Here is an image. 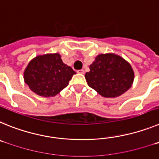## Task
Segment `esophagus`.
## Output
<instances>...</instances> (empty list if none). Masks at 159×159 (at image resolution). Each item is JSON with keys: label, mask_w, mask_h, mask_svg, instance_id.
<instances>
[{"label": "esophagus", "mask_w": 159, "mask_h": 159, "mask_svg": "<svg viewBox=\"0 0 159 159\" xmlns=\"http://www.w3.org/2000/svg\"><path fill=\"white\" fill-rule=\"evenodd\" d=\"M77 72H78L79 74H84V70H83V69L78 70V71H77Z\"/></svg>", "instance_id": "1"}]
</instances>
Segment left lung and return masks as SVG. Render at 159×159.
Returning a JSON list of instances; mask_svg holds the SVG:
<instances>
[{
  "label": "left lung",
  "mask_w": 159,
  "mask_h": 159,
  "mask_svg": "<svg viewBox=\"0 0 159 159\" xmlns=\"http://www.w3.org/2000/svg\"><path fill=\"white\" fill-rule=\"evenodd\" d=\"M89 68L90 71L85 74L88 86L105 98L120 96L134 82L131 65L115 53L98 55Z\"/></svg>",
  "instance_id": "obj_1"
}]
</instances>
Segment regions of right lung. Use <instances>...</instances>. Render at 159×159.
Instances as JSON below:
<instances>
[{
	"mask_svg": "<svg viewBox=\"0 0 159 159\" xmlns=\"http://www.w3.org/2000/svg\"><path fill=\"white\" fill-rule=\"evenodd\" d=\"M76 74L64 64L59 53L38 55L29 61L24 71V80L36 95L53 97L68 85Z\"/></svg>",
	"mask_w": 159,
	"mask_h": 159,
	"instance_id": "add662e5",
	"label": "right lung"
}]
</instances>
